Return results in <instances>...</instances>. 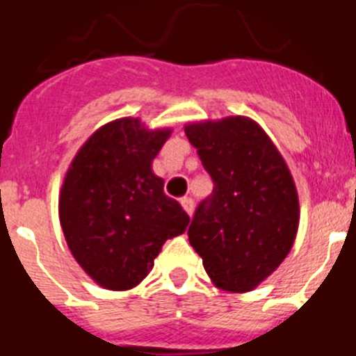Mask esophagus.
<instances>
[{"instance_id": "esophagus-1", "label": "esophagus", "mask_w": 356, "mask_h": 356, "mask_svg": "<svg viewBox=\"0 0 356 356\" xmlns=\"http://www.w3.org/2000/svg\"><path fill=\"white\" fill-rule=\"evenodd\" d=\"M180 205L184 207V210L188 213V216H193V212H194V200H193V197H181Z\"/></svg>"}]
</instances>
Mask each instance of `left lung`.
Listing matches in <instances>:
<instances>
[{
  "instance_id": "left-lung-1",
  "label": "left lung",
  "mask_w": 356,
  "mask_h": 356,
  "mask_svg": "<svg viewBox=\"0 0 356 356\" xmlns=\"http://www.w3.org/2000/svg\"><path fill=\"white\" fill-rule=\"evenodd\" d=\"M213 181L188 226V241L222 291L248 292L275 271L294 244L300 203L287 163L248 118L185 128Z\"/></svg>"
}]
</instances>
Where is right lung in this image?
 Segmentation results:
<instances>
[{"mask_svg":"<svg viewBox=\"0 0 356 356\" xmlns=\"http://www.w3.org/2000/svg\"><path fill=\"white\" fill-rule=\"evenodd\" d=\"M169 135L134 118L112 121L83 144L65 175L58 201L64 237L85 273L110 291L143 282L163 242L191 221L151 171Z\"/></svg>","mask_w":356,"mask_h":356,"instance_id":"right-lung-1","label":"right lung"}]
</instances>
